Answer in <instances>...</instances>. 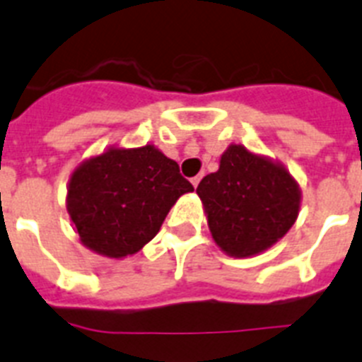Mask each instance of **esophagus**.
Instances as JSON below:
<instances>
[{
	"label": "esophagus",
	"instance_id": "esophagus-1",
	"mask_svg": "<svg viewBox=\"0 0 362 362\" xmlns=\"http://www.w3.org/2000/svg\"><path fill=\"white\" fill-rule=\"evenodd\" d=\"M199 181H201V175H196V177H192V185H194V187L197 188V185H199Z\"/></svg>",
	"mask_w": 362,
	"mask_h": 362
}]
</instances>
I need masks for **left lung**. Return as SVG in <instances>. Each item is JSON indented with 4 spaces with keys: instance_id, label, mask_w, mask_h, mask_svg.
<instances>
[{
    "instance_id": "left-lung-1",
    "label": "left lung",
    "mask_w": 362,
    "mask_h": 362,
    "mask_svg": "<svg viewBox=\"0 0 362 362\" xmlns=\"http://www.w3.org/2000/svg\"><path fill=\"white\" fill-rule=\"evenodd\" d=\"M212 238L233 257H250L270 248L292 228L300 192L286 168L232 145L219 170L197 187Z\"/></svg>"
}]
</instances>
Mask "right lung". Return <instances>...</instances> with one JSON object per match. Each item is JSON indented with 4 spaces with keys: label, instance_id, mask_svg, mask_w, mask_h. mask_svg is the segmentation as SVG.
I'll use <instances>...</instances> for the list:
<instances>
[{
    "label": "right lung",
    "instance_id": "add662e5",
    "mask_svg": "<svg viewBox=\"0 0 362 362\" xmlns=\"http://www.w3.org/2000/svg\"><path fill=\"white\" fill-rule=\"evenodd\" d=\"M192 190L156 146L110 148L74 170L66 210L86 248L119 259L152 241L172 204Z\"/></svg>",
    "mask_w": 362,
    "mask_h": 362
}]
</instances>
